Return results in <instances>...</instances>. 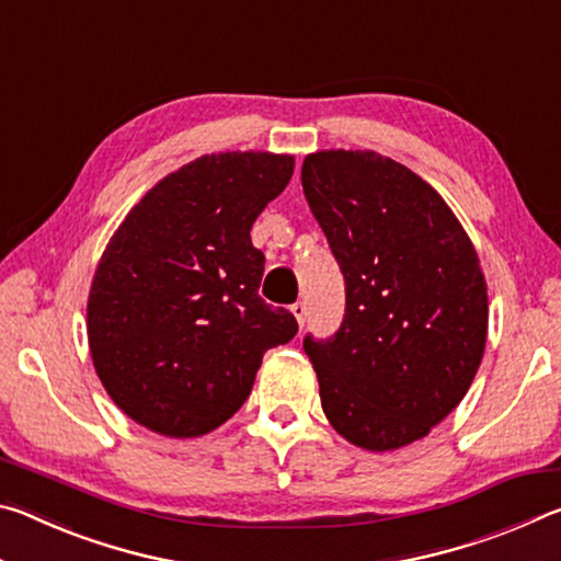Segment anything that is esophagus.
<instances>
[{"label": "esophagus", "instance_id": "esophagus-1", "mask_svg": "<svg viewBox=\"0 0 561 561\" xmlns=\"http://www.w3.org/2000/svg\"><path fill=\"white\" fill-rule=\"evenodd\" d=\"M291 314L297 317V321H299V327H304V321H307V304L304 301H297V304H291Z\"/></svg>", "mask_w": 561, "mask_h": 561}]
</instances>
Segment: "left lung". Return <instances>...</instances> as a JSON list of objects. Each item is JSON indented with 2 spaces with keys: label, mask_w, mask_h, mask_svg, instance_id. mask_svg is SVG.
Instances as JSON below:
<instances>
[{
  "label": "left lung",
  "mask_w": 561,
  "mask_h": 561,
  "mask_svg": "<svg viewBox=\"0 0 561 561\" xmlns=\"http://www.w3.org/2000/svg\"><path fill=\"white\" fill-rule=\"evenodd\" d=\"M301 187L346 282L336 334L304 336L321 408L358 448H403L462 401L485 354L478 252L423 178L374 150L307 156Z\"/></svg>",
  "instance_id": "8db88e82"
}]
</instances>
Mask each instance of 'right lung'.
<instances>
[{
  "mask_svg": "<svg viewBox=\"0 0 561 561\" xmlns=\"http://www.w3.org/2000/svg\"><path fill=\"white\" fill-rule=\"evenodd\" d=\"M294 173L291 156L232 150L150 187L91 282L93 368L123 413L168 438H197L240 411L267 348L297 319L257 289L250 230Z\"/></svg>",
  "mask_w": 561,
  "mask_h": 561,
  "instance_id": "obj_1",
  "label": "right lung"
}]
</instances>
